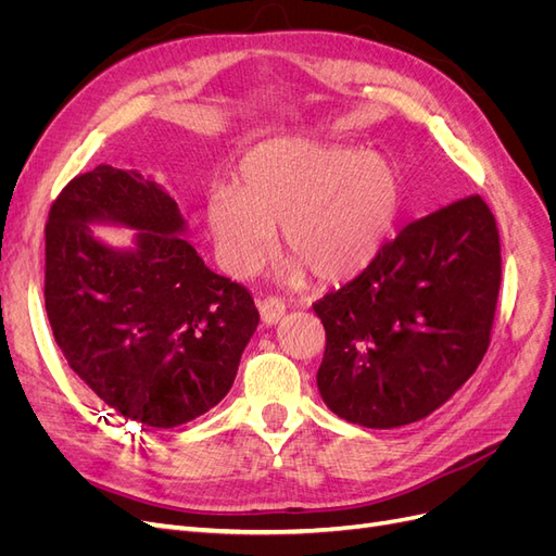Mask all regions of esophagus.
Wrapping results in <instances>:
<instances>
[{"label":"esophagus","mask_w":556,"mask_h":556,"mask_svg":"<svg viewBox=\"0 0 556 556\" xmlns=\"http://www.w3.org/2000/svg\"><path fill=\"white\" fill-rule=\"evenodd\" d=\"M260 313H262V319L266 325H278L282 315L288 313V306H285V301H280L276 296H268V299L260 301Z\"/></svg>","instance_id":"34e87169"}]
</instances>
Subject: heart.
<instances>
[{
    "label": "heart",
    "instance_id": "heart-1",
    "mask_svg": "<svg viewBox=\"0 0 556 556\" xmlns=\"http://www.w3.org/2000/svg\"><path fill=\"white\" fill-rule=\"evenodd\" d=\"M403 180L396 166L362 148L299 137L266 139L241 157L233 190H215L206 220L231 276L248 278L274 257L276 225L292 255L288 282L308 268L319 280L357 276L399 223Z\"/></svg>",
    "mask_w": 556,
    "mask_h": 556
}]
</instances>
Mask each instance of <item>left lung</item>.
<instances>
[{"instance_id":"obj_1","label":"left lung","mask_w":556,"mask_h":556,"mask_svg":"<svg viewBox=\"0 0 556 556\" xmlns=\"http://www.w3.org/2000/svg\"><path fill=\"white\" fill-rule=\"evenodd\" d=\"M501 285L498 229L468 197L415 220L313 306L327 331L317 390L366 429L425 419L473 376Z\"/></svg>"}]
</instances>
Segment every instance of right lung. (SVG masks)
<instances>
[{
    "instance_id": "right-lung-1",
    "label": "right lung",
    "mask_w": 556,
    "mask_h": 556,
    "mask_svg": "<svg viewBox=\"0 0 556 556\" xmlns=\"http://www.w3.org/2000/svg\"><path fill=\"white\" fill-rule=\"evenodd\" d=\"M92 224L134 228L111 247ZM153 176L99 164L46 225V313L72 371L125 419L172 429L231 390L260 325L250 292L213 274Z\"/></svg>"
}]
</instances>
